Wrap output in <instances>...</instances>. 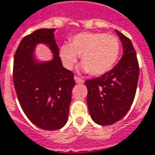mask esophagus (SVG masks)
Masks as SVG:
<instances>
[{"instance_id": "34e87169", "label": "esophagus", "mask_w": 155, "mask_h": 155, "mask_svg": "<svg viewBox=\"0 0 155 155\" xmlns=\"http://www.w3.org/2000/svg\"><path fill=\"white\" fill-rule=\"evenodd\" d=\"M74 81H75V82L77 83V84H83L84 83V80H82V79H81V78L77 77V76H74Z\"/></svg>"}]
</instances>
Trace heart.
I'll list each match as a JSON object with an SVG mask.
<instances>
[{
	"mask_svg": "<svg viewBox=\"0 0 155 155\" xmlns=\"http://www.w3.org/2000/svg\"><path fill=\"white\" fill-rule=\"evenodd\" d=\"M120 52V43L116 36L104 33L82 32L70 39L69 44L60 47V57L67 69H72L81 55V69L92 75H102L116 64Z\"/></svg>",
	"mask_w": 155,
	"mask_h": 155,
	"instance_id": "obj_1",
	"label": "heart"
}]
</instances>
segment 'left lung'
<instances>
[{"instance_id": "obj_1", "label": "left lung", "mask_w": 155, "mask_h": 155, "mask_svg": "<svg viewBox=\"0 0 155 155\" xmlns=\"http://www.w3.org/2000/svg\"><path fill=\"white\" fill-rule=\"evenodd\" d=\"M123 47L117 65L100 77L86 81L87 106L93 121L112 125L129 111L135 97L139 77L137 53L129 38L115 30Z\"/></svg>"}]
</instances>
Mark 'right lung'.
<instances>
[{
	"instance_id": "obj_1",
	"label": "right lung",
	"mask_w": 155,
	"mask_h": 155,
	"mask_svg": "<svg viewBox=\"0 0 155 155\" xmlns=\"http://www.w3.org/2000/svg\"><path fill=\"white\" fill-rule=\"evenodd\" d=\"M55 29H39L23 38L16 51L13 83L20 106L34 125L46 130H58L67 123L74 74L62 65ZM39 44L53 53L48 61L35 57Z\"/></svg>"
}]
</instances>
